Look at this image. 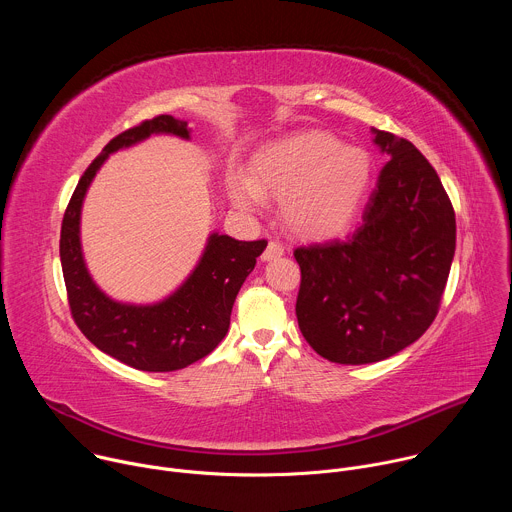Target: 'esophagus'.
Listing matches in <instances>:
<instances>
[{
	"mask_svg": "<svg viewBox=\"0 0 512 512\" xmlns=\"http://www.w3.org/2000/svg\"><path fill=\"white\" fill-rule=\"evenodd\" d=\"M281 255H283V247H281V243H277V241H269V245H267V249L263 251L261 259H263V261H271V259H277V257H281Z\"/></svg>",
	"mask_w": 512,
	"mask_h": 512,
	"instance_id": "esophagus-1",
	"label": "esophagus"
}]
</instances>
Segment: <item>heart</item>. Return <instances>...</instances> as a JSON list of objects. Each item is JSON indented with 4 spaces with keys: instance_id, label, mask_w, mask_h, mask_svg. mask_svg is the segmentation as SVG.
<instances>
[{
    "instance_id": "1",
    "label": "heart",
    "mask_w": 512,
    "mask_h": 512,
    "mask_svg": "<svg viewBox=\"0 0 512 512\" xmlns=\"http://www.w3.org/2000/svg\"><path fill=\"white\" fill-rule=\"evenodd\" d=\"M373 174L369 154L340 145L328 133L306 131L263 150L253 178L233 174L229 192L247 212L263 206V194L283 200L287 225L304 237H330L346 229Z\"/></svg>"
}]
</instances>
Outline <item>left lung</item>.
<instances>
[{"mask_svg":"<svg viewBox=\"0 0 512 512\" xmlns=\"http://www.w3.org/2000/svg\"><path fill=\"white\" fill-rule=\"evenodd\" d=\"M373 133L389 162L360 227L294 251L300 330L338 364L379 362L413 344L440 310L456 251V214L433 166L411 141Z\"/></svg>","mask_w":512,"mask_h":512,"instance_id":"1","label":"left lung"}]
</instances>
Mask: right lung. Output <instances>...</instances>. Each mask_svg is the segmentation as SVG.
<instances>
[{"instance_id": "add662e5", "label": "right lung", "mask_w": 512, "mask_h": 512, "mask_svg": "<svg viewBox=\"0 0 512 512\" xmlns=\"http://www.w3.org/2000/svg\"><path fill=\"white\" fill-rule=\"evenodd\" d=\"M154 133L190 137L188 123L172 115H158L113 137L85 170L66 206L60 231V263L70 314L81 332L99 350L127 367L170 373L204 358L227 336L235 298L267 241H237L229 235L212 233L188 279L158 304H123L103 294L85 265L81 249L83 200L109 154Z\"/></svg>"}]
</instances>
